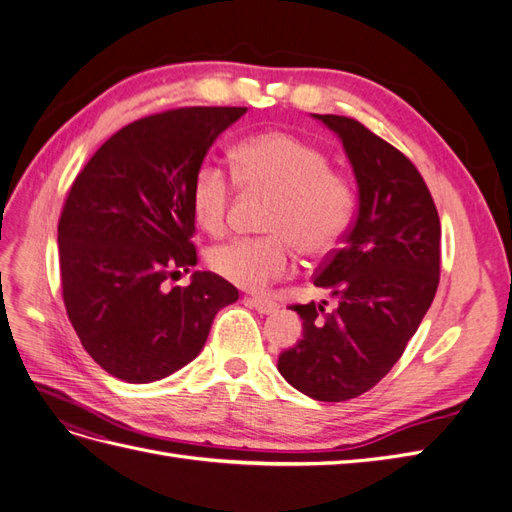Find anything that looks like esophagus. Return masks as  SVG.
I'll use <instances>...</instances> for the list:
<instances>
[{"label": "esophagus", "instance_id": "obj_1", "mask_svg": "<svg viewBox=\"0 0 512 512\" xmlns=\"http://www.w3.org/2000/svg\"><path fill=\"white\" fill-rule=\"evenodd\" d=\"M250 303H252V307L256 309L258 314H275L277 309H280V305H277L271 299H265V297H252Z\"/></svg>", "mask_w": 512, "mask_h": 512}]
</instances>
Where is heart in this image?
I'll return each instance as SVG.
<instances>
[{"label": "heart", "instance_id": "b5f03b06", "mask_svg": "<svg viewBox=\"0 0 512 512\" xmlns=\"http://www.w3.org/2000/svg\"><path fill=\"white\" fill-rule=\"evenodd\" d=\"M232 173L245 190L275 194L265 237H243L215 245L211 271L245 290H262L288 275L294 250L307 258L329 254L344 237L356 207L352 181L331 170L320 147L288 132H260L232 149ZM235 181L215 160H203L192 177L190 209L209 235L228 226Z\"/></svg>", "mask_w": 512, "mask_h": 512}]
</instances>
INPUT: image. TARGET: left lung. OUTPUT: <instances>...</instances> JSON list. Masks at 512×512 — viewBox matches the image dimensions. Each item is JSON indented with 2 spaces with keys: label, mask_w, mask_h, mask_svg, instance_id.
Here are the masks:
<instances>
[{
  "label": "left lung",
  "mask_w": 512,
  "mask_h": 512,
  "mask_svg": "<svg viewBox=\"0 0 512 512\" xmlns=\"http://www.w3.org/2000/svg\"><path fill=\"white\" fill-rule=\"evenodd\" d=\"M316 119L342 138L359 209L314 275L337 307L290 305L303 318V339L280 354L277 369L307 397L346 401L389 374L436 297L440 218L421 173L399 149L352 117Z\"/></svg>",
  "instance_id": "obj_1"
}]
</instances>
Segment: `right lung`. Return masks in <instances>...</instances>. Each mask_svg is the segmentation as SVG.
Listing matches in <instances>:
<instances>
[{"mask_svg": "<svg viewBox=\"0 0 512 512\" xmlns=\"http://www.w3.org/2000/svg\"><path fill=\"white\" fill-rule=\"evenodd\" d=\"M245 106H181L115 132L76 175L57 226L61 297L83 348L108 374L145 384L203 350L239 290L196 265L190 185Z\"/></svg>", "mask_w": 512, "mask_h": 512, "instance_id": "1", "label": "right lung"}]
</instances>
